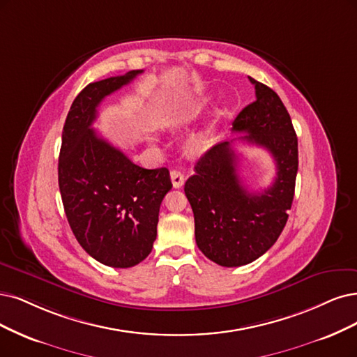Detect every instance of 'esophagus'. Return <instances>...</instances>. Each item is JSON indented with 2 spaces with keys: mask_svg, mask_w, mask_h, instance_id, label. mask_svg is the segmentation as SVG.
Masks as SVG:
<instances>
[{
  "mask_svg": "<svg viewBox=\"0 0 357 357\" xmlns=\"http://www.w3.org/2000/svg\"><path fill=\"white\" fill-rule=\"evenodd\" d=\"M170 179H172V183H174L175 188H182L183 182H185V176H183L182 172L178 169H174L170 172Z\"/></svg>",
  "mask_w": 357,
  "mask_h": 357,
  "instance_id": "esophagus-1",
  "label": "esophagus"
}]
</instances>
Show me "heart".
<instances>
[{
  "instance_id": "heart-1",
  "label": "heart",
  "mask_w": 357,
  "mask_h": 357,
  "mask_svg": "<svg viewBox=\"0 0 357 357\" xmlns=\"http://www.w3.org/2000/svg\"><path fill=\"white\" fill-rule=\"evenodd\" d=\"M206 105H207V98L188 102L187 105H183L182 109H179L178 112L172 114L170 125L172 126H182V125L194 121V119L206 109ZM215 139H216V125L210 123L208 126H206L200 132H197V134H194L190 138L188 151L191 154H202L212 147Z\"/></svg>"
}]
</instances>
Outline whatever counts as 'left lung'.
I'll list each match as a JSON object with an SVG mask.
<instances>
[{
  "label": "left lung",
  "instance_id": "8db88e82",
  "mask_svg": "<svg viewBox=\"0 0 357 357\" xmlns=\"http://www.w3.org/2000/svg\"><path fill=\"white\" fill-rule=\"evenodd\" d=\"M256 101L232 122L240 139L266 149L276 165L268 190L250 192L236 174L238 155L232 141L207 150L185 182L192 207L195 243L206 257L220 266L235 268L259 259L278 240L291 208L298 169L297 135L285 105L273 89L248 77Z\"/></svg>",
  "mask_w": 357,
  "mask_h": 357
}]
</instances>
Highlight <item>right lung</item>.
I'll list each match as a JSON object with an SVG mask.
<instances>
[{"mask_svg":"<svg viewBox=\"0 0 357 357\" xmlns=\"http://www.w3.org/2000/svg\"><path fill=\"white\" fill-rule=\"evenodd\" d=\"M142 70L86 85L66 117L59 187L69 225L85 252L105 266L132 268L151 253L158 210L170 191L166 167L144 169L97 135V107Z\"/></svg>","mask_w":357,"mask_h":357,"instance_id":"add662e5","label":"right lung"}]
</instances>
